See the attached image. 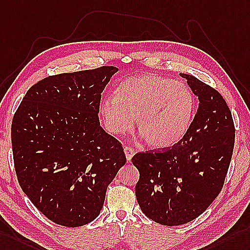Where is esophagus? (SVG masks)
<instances>
[{
	"instance_id": "obj_1",
	"label": "esophagus",
	"mask_w": 250,
	"mask_h": 250,
	"mask_svg": "<svg viewBox=\"0 0 250 250\" xmlns=\"http://www.w3.org/2000/svg\"><path fill=\"white\" fill-rule=\"evenodd\" d=\"M124 153H125L127 161L129 162L131 160V158L133 157V155H135V149L129 147V146H125V147H124Z\"/></svg>"
}]
</instances>
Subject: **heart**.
<instances>
[{"label":"heart","instance_id":"heart-1","mask_svg":"<svg viewBox=\"0 0 250 250\" xmlns=\"http://www.w3.org/2000/svg\"><path fill=\"white\" fill-rule=\"evenodd\" d=\"M195 99L187 84L154 74L122 81L113 96L103 100L100 113L112 135L136 128L147 145L164 148L177 143L190 127Z\"/></svg>","mask_w":250,"mask_h":250}]
</instances>
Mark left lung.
<instances>
[{
	"instance_id": "1",
	"label": "left lung",
	"mask_w": 250,
	"mask_h": 250,
	"mask_svg": "<svg viewBox=\"0 0 250 250\" xmlns=\"http://www.w3.org/2000/svg\"><path fill=\"white\" fill-rule=\"evenodd\" d=\"M199 105L180 141L141 151L131 162L140 173L138 204L144 214L166 226L195 220L220 194L232 157L235 129L223 96L192 75L182 74Z\"/></svg>"
}]
</instances>
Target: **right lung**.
<instances>
[{
  "instance_id": "right-lung-1",
  "label": "right lung",
  "mask_w": 250,
  "mask_h": 250,
  "mask_svg": "<svg viewBox=\"0 0 250 250\" xmlns=\"http://www.w3.org/2000/svg\"><path fill=\"white\" fill-rule=\"evenodd\" d=\"M119 69L48 76L30 87L11 124L18 181L48 220L81 227L99 216L126 163L122 144L100 124L101 93Z\"/></svg>"
}]
</instances>
